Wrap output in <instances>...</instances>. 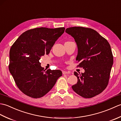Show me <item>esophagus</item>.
<instances>
[{
  "mask_svg": "<svg viewBox=\"0 0 121 121\" xmlns=\"http://www.w3.org/2000/svg\"><path fill=\"white\" fill-rule=\"evenodd\" d=\"M63 74H70V72L69 71H62Z\"/></svg>",
  "mask_w": 121,
  "mask_h": 121,
  "instance_id": "1",
  "label": "esophagus"
}]
</instances>
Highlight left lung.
<instances>
[{
    "instance_id": "left-lung-1",
    "label": "left lung",
    "mask_w": 121,
    "mask_h": 121,
    "mask_svg": "<svg viewBox=\"0 0 121 121\" xmlns=\"http://www.w3.org/2000/svg\"><path fill=\"white\" fill-rule=\"evenodd\" d=\"M65 32L75 39L78 48V65L85 70L79 74L74 72L78 83L72 86L79 96L91 98L101 93L109 83L113 63L111 47L106 39L96 30L83 27H72Z\"/></svg>"
}]
</instances>
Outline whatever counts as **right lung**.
<instances>
[{
    "mask_svg": "<svg viewBox=\"0 0 121 121\" xmlns=\"http://www.w3.org/2000/svg\"><path fill=\"white\" fill-rule=\"evenodd\" d=\"M65 27H39L26 30L20 36L10 50L9 69L18 88L30 97H43L62 76L60 70H43L41 56L48 55Z\"/></svg>",
    "mask_w": 121,
    "mask_h": 121,
    "instance_id": "obj_1",
    "label": "right lung"
}]
</instances>
